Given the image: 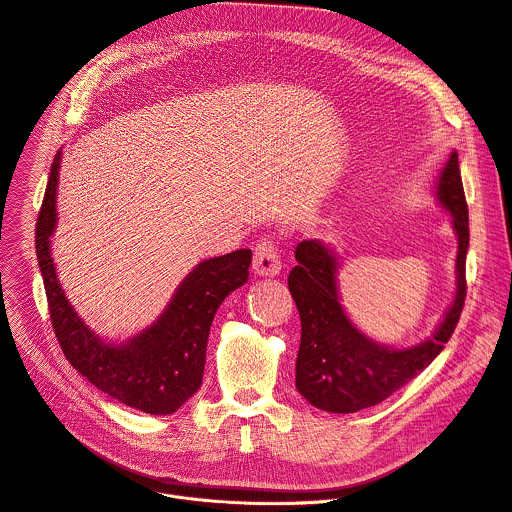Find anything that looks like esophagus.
Wrapping results in <instances>:
<instances>
[{"label": "esophagus", "mask_w": 512, "mask_h": 512, "mask_svg": "<svg viewBox=\"0 0 512 512\" xmlns=\"http://www.w3.org/2000/svg\"><path fill=\"white\" fill-rule=\"evenodd\" d=\"M280 266H282V260H280L276 242H272L270 238H262L254 248V260H252L254 272L260 276H276L280 272Z\"/></svg>", "instance_id": "34e87169"}]
</instances>
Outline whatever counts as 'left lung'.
Instances as JSON below:
<instances>
[{
    "label": "left lung",
    "mask_w": 512,
    "mask_h": 512,
    "mask_svg": "<svg viewBox=\"0 0 512 512\" xmlns=\"http://www.w3.org/2000/svg\"><path fill=\"white\" fill-rule=\"evenodd\" d=\"M438 199L450 212L458 234L456 296L432 339L410 349L379 345L347 319L337 292V256L321 240L296 246L288 290L300 315L296 389L323 412L353 414L377 405L422 373L450 341L466 298V250L470 240L458 153L452 151L440 181Z\"/></svg>",
    "instance_id": "1"
}]
</instances>
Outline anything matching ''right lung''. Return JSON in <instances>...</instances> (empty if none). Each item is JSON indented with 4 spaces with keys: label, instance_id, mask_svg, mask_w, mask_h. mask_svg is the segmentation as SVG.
Segmentation results:
<instances>
[{
    "label": "right lung",
    "instance_id": "1",
    "mask_svg": "<svg viewBox=\"0 0 512 512\" xmlns=\"http://www.w3.org/2000/svg\"><path fill=\"white\" fill-rule=\"evenodd\" d=\"M60 155L50 167L36 222V254L54 335L68 363L100 391L145 414H173L201 385L214 315L224 298L248 280L252 252L236 250L199 262L149 329L121 345L105 343L72 309L50 254Z\"/></svg>",
    "mask_w": 512,
    "mask_h": 512
}]
</instances>
